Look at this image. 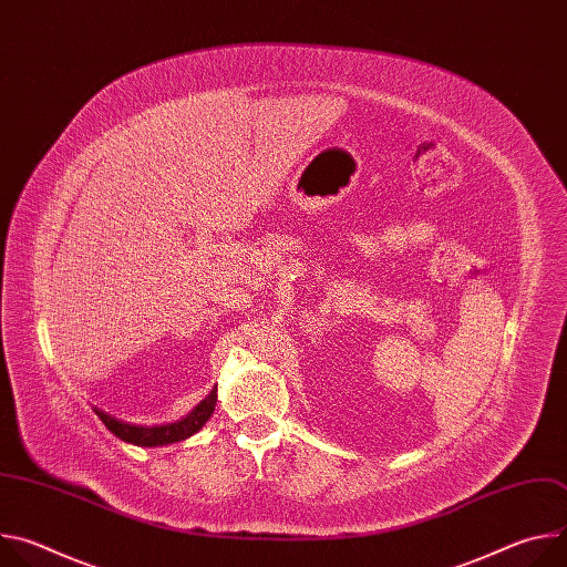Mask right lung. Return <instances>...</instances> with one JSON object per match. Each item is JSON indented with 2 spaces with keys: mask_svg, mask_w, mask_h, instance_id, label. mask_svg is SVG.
Here are the masks:
<instances>
[{
  "mask_svg": "<svg viewBox=\"0 0 567 567\" xmlns=\"http://www.w3.org/2000/svg\"><path fill=\"white\" fill-rule=\"evenodd\" d=\"M215 403H217V390H213L204 401H199L197 406L179 422L161 424V426L127 424V422H121L103 411H96V415L123 442H130L136 446H164V444H175V442H182V440L195 435L210 420V415L215 411Z\"/></svg>",
  "mask_w": 567,
  "mask_h": 567,
  "instance_id": "right-lung-1",
  "label": "right lung"
}]
</instances>
